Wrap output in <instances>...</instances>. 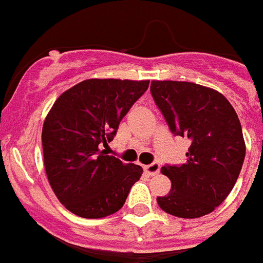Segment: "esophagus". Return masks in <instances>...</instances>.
I'll return each mask as SVG.
<instances>
[{"label":"esophagus","instance_id":"34e87169","mask_svg":"<svg viewBox=\"0 0 263 263\" xmlns=\"http://www.w3.org/2000/svg\"><path fill=\"white\" fill-rule=\"evenodd\" d=\"M144 171L149 176L157 175V173L160 172V164H157V162H153V164H151V165H145Z\"/></svg>","mask_w":263,"mask_h":263}]
</instances>
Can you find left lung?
Wrapping results in <instances>:
<instances>
[{"mask_svg":"<svg viewBox=\"0 0 263 263\" xmlns=\"http://www.w3.org/2000/svg\"><path fill=\"white\" fill-rule=\"evenodd\" d=\"M151 91L172 133L191 141L185 164L161 168L172 188L157 197L158 205L177 218L204 216L229 196L242 169L239 118L224 95L201 84L152 80Z\"/></svg>","mask_w":263,"mask_h":263,"instance_id":"1","label":"left lung"}]
</instances>
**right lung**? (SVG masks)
Masks as SVG:
<instances>
[{"label":"right lung","instance_id":"1","mask_svg":"<svg viewBox=\"0 0 263 263\" xmlns=\"http://www.w3.org/2000/svg\"><path fill=\"white\" fill-rule=\"evenodd\" d=\"M149 87V80L87 79L64 91L45 117L41 133L45 173L56 197L80 218L99 219L123 207L142 175L99 146Z\"/></svg>","mask_w":263,"mask_h":263}]
</instances>
